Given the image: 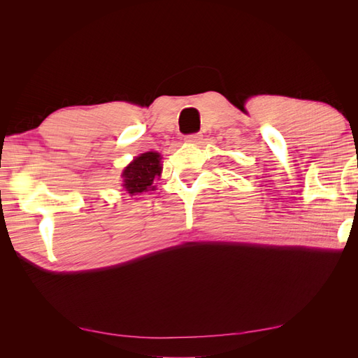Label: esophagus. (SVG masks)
<instances>
[{"label": "esophagus", "mask_w": 358, "mask_h": 358, "mask_svg": "<svg viewBox=\"0 0 358 358\" xmlns=\"http://www.w3.org/2000/svg\"><path fill=\"white\" fill-rule=\"evenodd\" d=\"M185 140L187 143H192V145H196V143H200V140H201V134H199V133H196V134H188V136H185Z\"/></svg>", "instance_id": "1"}]
</instances>
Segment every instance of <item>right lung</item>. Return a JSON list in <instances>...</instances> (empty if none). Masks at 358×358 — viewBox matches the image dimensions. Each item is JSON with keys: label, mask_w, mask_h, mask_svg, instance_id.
Masks as SVG:
<instances>
[{"label": "right lung", "mask_w": 358, "mask_h": 358, "mask_svg": "<svg viewBox=\"0 0 358 358\" xmlns=\"http://www.w3.org/2000/svg\"><path fill=\"white\" fill-rule=\"evenodd\" d=\"M161 155L158 152H145L136 157L122 171V187L131 197L154 191V182L161 176Z\"/></svg>", "instance_id": "add662e5"}]
</instances>
